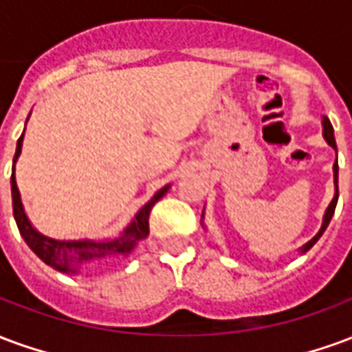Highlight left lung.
I'll list each match as a JSON object with an SVG mask.
<instances>
[{"label":"left lung","mask_w":352,"mask_h":352,"mask_svg":"<svg viewBox=\"0 0 352 352\" xmlns=\"http://www.w3.org/2000/svg\"><path fill=\"white\" fill-rule=\"evenodd\" d=\"M322 138H324L326 143H328V145L332 146L333 151L338 153V146H336V138H333V128H332V124H330V120H328V116H322ZM333 186H336V194H333L330 206L326 207L324 217H322V224H320V230H318L317 234H315V237H313V239H309L307 243L300 247V252H302V254L303 252L309 251L311 247L317 243L318 239H320V236L324 234V230L328 228L330 221H332L333 211H336V206H338V196H340V190H338V160H336V164H333ZM201 226L206 228V224H204V213H201Z\"/></svg>","instance_id":"obj_1"}]
</instances>
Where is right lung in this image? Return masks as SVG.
Segmentation results:
<instances>
[{
  "label": "right lung",
  "mask_w": 352,
  "mask_h": 352,
  "mask_svg": "<svg viewBox=\"0 0 352 352\" xmlns=\"http://www.w3.org/2000/svg\"><path fill=\"white\" fill-rule=\"evenodd\" d=\"M22 141H24V131L16 141V153L12 160V175H11V194H12V214L20 230V236L24 237L28 247L39 256L50 267L65 275H77L80 270L88 265H101L109 262L130 256L133 249L138 247L139 241H143L148 236V214L153 206L166 196L171 184H166L164 188L154 194L153 198L141 207L138 214L131 219V222L116 237L111 239H52L49 236H43L41 232L34 228V224L28 219L20 190L16 186V177H14V166L22 153Z\"/></svg>",
  "instance_id": "1"
}]
</instances>
